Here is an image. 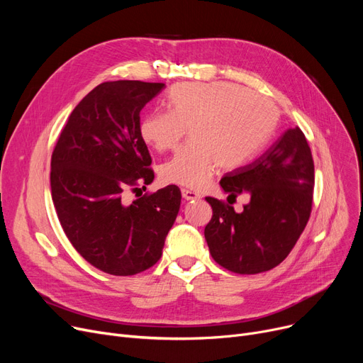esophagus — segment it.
I'll list each match as a JSON object with an SVG mask.
<instances>
[{"label": "esophagus", "instance_id": "34e87169", "mask_svg": "<svg viewBox=\"0 0 363 363\" xmlns=\"http://www.w3.org/2000/svg\"><path fill=\"white\" fill-rule=\"evenodd\" d=\"M182 197H184V200H186V201H193V200H200V194L199 193H196V191H193V189H182Z\"/></svg>", "mask_w": 363, "mask_h": 363}]
</instances>
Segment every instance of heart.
Listing matches in <instances>:
<instances>
[{"mask_svg":"<svg viewBox=\"0 0 363 363\" xmlns=\"http://www.w3.org/2000/svg\"><path fill=\"white\" fill-rule=\"evenodd\" d=\"M169 111L147 113L140 122L141 140L159 152L175 148L188 129L189 143L160 166L164 182L200 189L218 166L242 164L277 125V108L260 94L226 82L174 85Z\"/></svg>","mask_w":363,"mask_h":363,"instance_id":"1","label":"heart"}]
</instances>
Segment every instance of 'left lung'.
<instances>
[{
  "label": "left lung",
  "mask_w": 363,
  "mask_h": 363,
  "mask_svg": "<svg viewBox=\"0 0 363 363\" xmlns=\"http://www.w3.org/2000/svg\"><path fill=\"white\" fill-rule=\"evenodd\" d=\"M315 166L300 128L287 129L255 162L220 179L230 197L250 196L242 212L218 199L206 197L213 216L204 228L212 257L222 268L260 274L290 255L306 226L313 199Z\"/></svg>",
  "instance_id": "1"
}]
</instances>
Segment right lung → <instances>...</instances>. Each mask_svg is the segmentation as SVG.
Returning <instances> with one entry per match:
<instances>
[{
    "instance_id": "right-lung-1",
    "label": "right lung",
    "mask_w": 363,
    "mask_h": 363,
    "mask_svg": "<svg viewBox=\"0 0 363 363\" xmlns=\"http://www.w3.org/2000/svg\"><path fill=\"white\" fill-rule=\"evenodd\" d=\"M159 82H103L74 107L51 156V196L72 245L95 268L116 277L157 263L181 206L167 185L128 204V188L155 179L140 135V113ZM143 186V188H144Z\"/></svg>"
}]
</instances>
